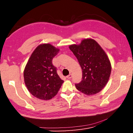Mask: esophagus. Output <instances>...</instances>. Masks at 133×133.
Returning <instances> with one entry per match:
<instances>
[{
  "instance_id": "obj_1",
  "label": "esophagus",
  "mask_w": 133,
  "mask_h": 133,
  "mask_svg": "<svg viewBox=\"0 0 133 133\" xmlns=\"http://www.w3.org/2000/svg\"><path fill=\"white\" fill-rule=\"evenodd\" d=\"M66 78H68V79H70V78H72V75L70 74H69V75H68L67 76H66Z\"/></svg>"
}]
</instances>
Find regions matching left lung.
Returning <instances> with one entry per match:
<instances>
[{"instance_id": "8db88e82", "label": "left lung", "mask_w": 133, "mask_h": 133, "mask_svg": "<svg viewBox=\"0 0 133 133\" xmlns=\"http://www.w3.org/2000/svg\"><path fill=\"white\" fill-rule=\"evenodd\" d=\"M69 47L83 72L82 81L75 84L76 89L87 95L100 92L107 85L111 70L105 52L92 39H84L79 45L72 44Z\"/></svg>"}]
</instances>
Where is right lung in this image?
<instances>
[{
    "label": "right lung",
    "instance_id": "1",
    "mask_svg": "<svg viewBox=\"0 0 133 133\" xmlns=\"http://www.w3.org/2000/svg\"><path fill=\"white\" fill-rule=\"evenodd\" d=\"M59 51L50 44H41L31 54L25 67V85L30 93L39 99L48 100L54 97L64 82L52 63Z\"/></svg>",
    "mask_w": 133,
    "mask_h": 133
}]
</instances>
